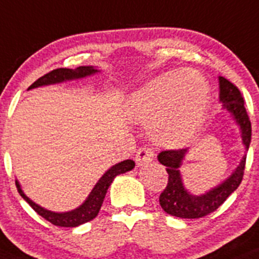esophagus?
I'll return each instance as SVG.
<instances>
[{"instance_id":"34e87169","label":"esophagus","mask_w":259,"mask_h":259,"mask_svg":"<svg viewBox=\"0 0 259 259\" xmlns=\"http://www.w3.org/2000/svg\"><path fill=\"white\" fill-rule=\"evenodd\" d=\"M155 157V152L151 147L149 146H144L137 151L136 154V164L137 166H142L145 164H149L154 160Z\"/></svg>"}]
</instances>
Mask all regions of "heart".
Wrapping results in <instances>:
<instances>
[{
	"instance_id": "heart-1",
	"label": "heart",
	"mask_w": 259,
	"mask_h": 259,
	"mask_svg": "<svg viewBox=\"0 0 259 259\" xmlns=\"http://www.w3.org/2000/svg\"><path fill=\"white\" fill-rule=\"evenodd\" d=\"M210 88L197 71H169L132 93L125 112L132 120L150 123L152 139L179 147L191 141L205 119Z\"/></svg>"
}]
</instances>
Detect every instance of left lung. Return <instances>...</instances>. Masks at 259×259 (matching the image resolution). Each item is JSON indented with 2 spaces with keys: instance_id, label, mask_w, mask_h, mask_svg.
I'll use <instances>...</instances> for the list:
<instances>
[{
  "instance_id": "obj_1",
  "label": "left lung",
  "mask_w": 259,
  "mask_h": 259,
  "mask_svg": "<svg viewBox=\"0 0 259 259\" xmlns=\"http://www.w3.org/2000/svg\"><path fill=\"white\" fill-rule=\"evenodd\" d=\"M219 85H220V94H219L220 102L223 103L224 109L230 113L240 128L243 145L245 146V150H248L252 139V125L245 110L244 99L239 89L225 77L221 76L219 77ZM187 152L188 149L166 150L157 155V160L160 164L166 166L169 176L166 188L160 194L159 202L162 210L169 215L181 219H199L218 210L226 201V198L238 188L239 184L242 183L247 157L243 156L240 164L236 166L231 176L221 182L219 186L213 187L206 193L194 196L184 188L179 171Z\"/></svg>"
}]
</instances>
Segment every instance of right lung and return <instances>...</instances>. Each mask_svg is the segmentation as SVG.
Masks as SVG:
<instances>
[{
	"label": "right lung",
	"mask_w": 259,
	"mask_h": 259,
	"mask_svg": "<svg viewBox=\"0 0 259 259\" xmlns=\"http://www.w3.org/2000/svg\"><path fill=\"white\" fill-rule=\"evenodd\" d=\"M99 72V70L93 66H80V67L75 68V70H71V68H57V70H53L51 72H48L47 75L39 77L33 85H30V89L39 88V86H46V85H52V83H60L63 81H70V80H76V78H83L86 76H91L94 73ZM135 168V161L134 160H123V161L118 162V164L113 165L112 168L108 169L104 174H103L102 178L98 181V183L95 184V187L91 189L90 194L88 196V198L83 201L82 205L78 206L77 208L72 211H68V212H53V211H49L43 208L41 206L36 205L35 202L31 201L28 196L23 192L21 189L20 183L16 181V188L20 193V196L28 202L29 205L33 207V210L35 211L38 215H40L41 218L46 219L47 221L52 223L56 226H63V228H76L78 225H82V224L91 221L93 219H95L99 213L100 207L103 205V201L105 198V194H107L108 188L112 184L113 179L117 176L123 173H127V171L132 170Z\"/></svg>",
	"instance_id": "right-lung-1"
}]
</instances>
